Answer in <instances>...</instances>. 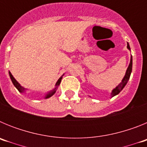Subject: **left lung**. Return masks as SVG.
<instances>
[{
    "instance_id": "8db88e82",
    "label": "left lung",
    "mask_w": 147,
    "mask_h": 147,
    "mask_svg": "<svg viewBox=\"0 0 147 147\" xmlns=\"http://www.w3.org/2000/svg\"><path fill=\"white\" fill-rule=\"evenodd\" d=\"M127 49H129L130 51V47H129V43L127 42ZM132 55H131V57H130V62H129V64L128 67H127V71H126V74L124 75V78L122 79L121 82L119 83V85L115 87V88L112 90V91H111V93H110V97L112 98V97L115 96L116 95L119 94L123 88L126 86L127 85V83L128 82L129 80V77H130V75H131V73H132Z\"/></svg>"
}]
</instances>
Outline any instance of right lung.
I'll return each instance as SVG.
<instances>
[{
	"label": "right lung",
	"mask_w": 147,
	"mask_h": 147,
	"mask_svg": "<svg viewBox=\"0 0 147 147\" xmlns=\"http://www.w3.org/2000/svg\"><path fill=\"white\" fill-rule=\"evenodd\" d=\"M9 74L10 79H11V82H12L13 85H14V86H15V88H16L18 90V91L20 92V93H26L27 90H28V89H27V88H25L24 87L21 86V85H20V83L18 82L16 80H15V78H14V76H12V74H11L10 71H9ZM63 75H64V74H63ZM63 75H62V76H61L60 78H59V80H57V82H56L55 87H54V89L51 90H50V91H49L48 93H45V96H44V98H45V99H46V98H50V97H51L53 95H54V93H56V91H57V90L58 87H59V84H60L61 80H62Z\"/></svg>",
	"instance_id": "1"
}]
</instances>
